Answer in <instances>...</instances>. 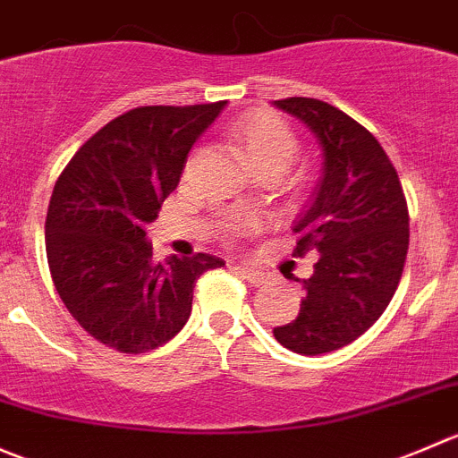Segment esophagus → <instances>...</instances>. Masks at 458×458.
<instances>
[{
    "label": "esophagus",
    "mask_w": 458,
    "mask_h": 458,
    "mask_svg": "<svg viewBox=\"0 0 458 458\" xmlns=\"http://www.w3.org/2000/svg\"><path fill=\"white\" fill-rule=\"evenodd\" d=\"M235 269H238V274L242 276L247 283H251L253 287H260V284L267 283V276L262 274V271H256V269H251V267H244V265L235 267Z\"/></svg>",
    "instance_id": "obj_1"
}]
</instances>
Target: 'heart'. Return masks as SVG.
Returning <instances> with one entry per match:
<instances>
[{
	"mask_svg": "<svg viewBox=\"0 0 458 458\" xmlns=\"http://www.w3.org/2000/svg\"><path fill=\"white\" fill-rule=\"evenodd\" d=\"M231 140L256 175L280 178L296 160L301 144L283 117L253 111L231 126Z\"/></svg>",
	"mask_w": 458,
	"mask_h": 458,
	"instance_id": "b5f03b06",
	"label": "heart"
}]
</instances>
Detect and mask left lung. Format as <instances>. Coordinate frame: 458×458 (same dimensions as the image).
<instances>
[{
	"instance_id": "8db88e82",
	"label": "left lung",
	"mask_w": 458,
	"mask_h": 458,
	"mask_svg": "<svg viewBox=\"0 0 458 458\" xmlns=\"http://www.w3.org/2000/svg\"><path fill=\"white\" fill-rule=\"evenodd\" d=\"M323 147V178L293 225V256L318 251L292 323L274 327L302 356L341 350L368 332L398 287L410 244V214L396 169L378 140L341 108L314 98L276 99Z\"/></svg>"
}]
</instances>
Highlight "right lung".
I'll return each instance as SVG.
<instances>
[{"label": "right lung", "mask_w": 458, "mask_h": 458, "mask_svg": "<svg viewBox=\"0 0 458 458\" xmlns=\"http://www.w3.org/2000/svg\"><path fill=\"white\" fill-rule=\"evenodd\" d=\"M227 102L138 106L86 140L53 189L47 258L71 316L122 354L156 350L191 314L211 253L153 260L148 223L178 187L193 142Z\"/></svg>", "instance_id": "obj_1"}]
</instances>
